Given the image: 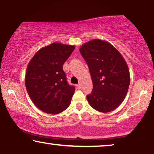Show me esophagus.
Masks as SVG:
<instances>
[{
    "instance_id": "obj_1",
    "label": "esophagus",
    "mask_w": 154,
    "mask_h": 154,
    "mask_svg": "<svg viewBox=\"0 0 154 154\" xmlns=\"http://www.w3.org/2000/svg\"><path fill=\"white\" fill-rule=\"evenodd\" d=\"M76 86H77V88H79V89H81V88H82V85H81V83L78 84V85H77Z\"/></svg>"
}]
</instances>
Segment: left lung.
I'll list each match as a JSON object with an SVG mask.
<instances>
[{
	"instance_id": "8db88e82",
	"label": "left lung",
	"mask_w": 154,
	"mask_h": 154,
	"mask_svg": "<svg viewBox=\"0 0 154 154\" xmlns=\"http://www.w3.org/2000/svg\"><path fill=\"white\" fill-rule=\"evenodd\" d=\"M80 52L87 63L93 89L87 96L90 106L102 113L115 110L123 102L129 88L128 64L121 54L108 42L92 40Z\"/></svg>"
}]
</instances>
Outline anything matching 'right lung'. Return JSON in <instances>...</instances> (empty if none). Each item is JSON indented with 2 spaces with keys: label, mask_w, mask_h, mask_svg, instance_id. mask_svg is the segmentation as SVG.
<instances>
[{
  "label": "right lung",
  "mask_w": 154,
  "mask_h": 154,
  "mask_svg": "<svg viewBox=\"0 0 154 154\" xmlns=\"http://www.w3.org/2000/svg\"><path fill=\"white\" fill-rule=\"evenodd\" d=\"M75 46L53 43L40 49L27 66L25 85L31 100L43 112L57 114L68 108L74 93L63 64Z\"/></svg>",
  "instance_id": "obj_1"
}]
</instances>
